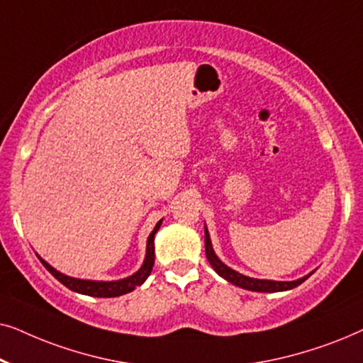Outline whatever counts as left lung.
<instances>
[{
  "mask_svg": "<svg viewBox=\"0 0 363 363\" xmlns=\"http://www.w3.org/2000/svg\"><path fill=\"white\" fill-rule=\"evenodd\" d=\"M205 251H206V257L208 261H210V264L213 269L216 271V274H220L223 279H226L228 282H231V284H235L238 287H241V289H246V291H255V292H281V291H289V289H294L299 284H302L307 277L311 274H307L304 277H299V279L296 281H271V279H256V277H250V276H245L241 274V272H238L235 269H231L230 266H226L225 262H223L220 257L216 256L215 250H213V245H211V240H210V233H208V228L205 225Z\"/></svg>",
  "mask_w": 363,
  "mask_h": 363,
  "instance_id": "left-lung-1",
  "label": "left lung"
}]
</instances>
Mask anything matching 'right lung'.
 Here are the masks:
<instances>
[{"label":"right lung","mask_w":363,"mask_h":363,"mask_svg":"<svg viewBox=\"0 0 363 363\" xmlns=\"http://www.w3.org/2000/svg\"><path fill=\"white\" fill-rule=\"evenodd\" d=\"M160 220L153 228V231L148 235L147 240V251H145V259H143L140 269L137 272H133L132 276L123 277V279L118 281H91V279H79V277H72L67 274H62L61 271L54 269V267L43 259L41 256L36 255L39 257V261L43 262L44 267L51 272V274L56 277L59 282H62L64 286L69 287V289L74 292H79V294H86V296H94V297H117V296H123L127 292H132L135 287L142 286L143 282L147 281V277L150 276L153 262H155V245H153V240H155L157 231L160 230L162 225Z\"/></svg>","instance_id":"right-lung-1"}]
</instances>
